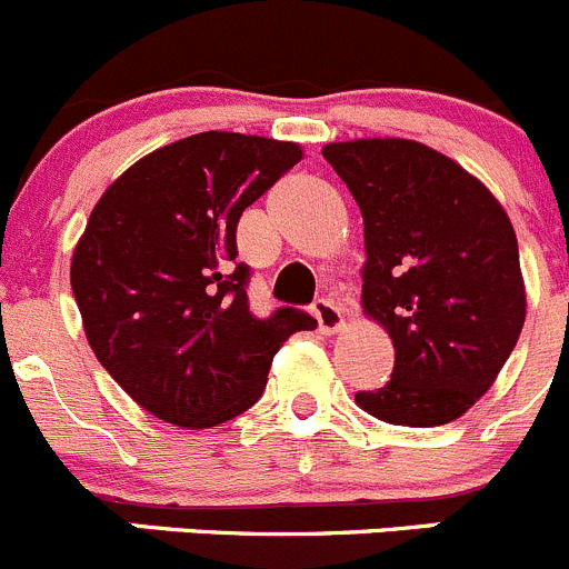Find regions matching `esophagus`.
<instances>
[{"instance_id": "obj_1", "label": "esophagus", "mask_w": 569, "mask_h": 569, "mask_svg": "<svg viewBox=\"0 0 569 569\" xmlns=\"http://www.w3.org/2000/svg\"><path fill=\"white\" fill-rule=\"evenodd\" d=\"M313 317L319 321V332H325V336H336V332H341L343 327H347V319H343V311L336 306V302L330 300H317L313 302Z\"/></svg>"}]
</instances>
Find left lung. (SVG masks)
<instances>
[{"label": "left lung", "mask_w": 569, "mask_h": 569, "mask_svg": "<svg viewBox=\"0 0 569 569\" xmlns=\"http://www.w3.org/2000/svg\"><path fill=\"white\" fill-rule=\"evenodd\" d=\"M363 214V313L393 341V375L355 393L396 427L457 421L496 382L526 321L518 237L455 159L401 137L330 142Z\"/></svg>", "instance_id": "8db88e82"}]
</instances>
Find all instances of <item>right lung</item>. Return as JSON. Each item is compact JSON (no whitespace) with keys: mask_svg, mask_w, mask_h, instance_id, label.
<instances>
[{"mask_svg":"<svg viewBox=\"0 0 569 569\" xmlns=\"http://www.w3.org/2000/svg\"><path fill=\"white\" fill-rule=\"evenodd\" d=\"M302 159L297 142L200 131L131 164L90 211L71 289L99 363L142 410L181 429L242 416L289 336L317 319H256L237 222Z\"/></svg>","mask_w":569,"mask_h":569,"instance_id":"right-lung-1","label":"right lung"}]
</instances>
